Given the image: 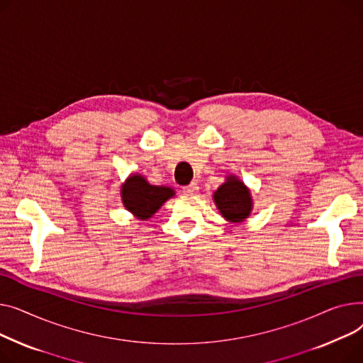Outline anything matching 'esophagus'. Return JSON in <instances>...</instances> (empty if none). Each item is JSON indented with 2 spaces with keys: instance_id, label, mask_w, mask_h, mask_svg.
Masks as SVG:
<instances>
[{
  "instance_id": "34e87169",
  "label": "esophagus",
  "mask_w": 363,
  "mask_h": 363,
  "mask_svg": "<svg viewBox=\"0 0 363 363\" xmlns=\"http://www.w3.org/2000/svg\"><path fill=\"white\" fill-rule=\"evenodd\" d=\"M198 190H199V187H198L196 183H190V184L183 187V194H186V195H195Z\"/></svg>"
}]
</instances>
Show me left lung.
Masks as SVG:
<instances>
[{"instance_id": "left-lung-1", "label": "left lung", "mask_w": 363, "mask_h": 363, "mask_svg": "<svg viewBox=\"0 0 363 363\" xmlns=\"http://www.w3.org/2000/svg\"><path fill=\"white\" fill-rule=\"evenodd\" d=\"M214 201L223 217L231 223H240L250 214L252 199L249 190L233 176L216 191Z\"/></svg>"}]
</instances>
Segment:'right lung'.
Here are the masks:
<instances>
[{
    "instance_id": "obj_1",
    "label": "right lung",
    "mask_w": 363,
    "mask_h": 363,
    "mask_svg": "<svg viewBox=\"0 0 363 363\" xmlns=\"http://www.w3.org/2000/svg\"><path fill=\"white\" fill-rule=\"evenodd\" d=\"M173 195V189L149 184L142 176H132L121 189L124 206L140 220L152 217L160 206Z\"/></svg>"
}]
</instances>
